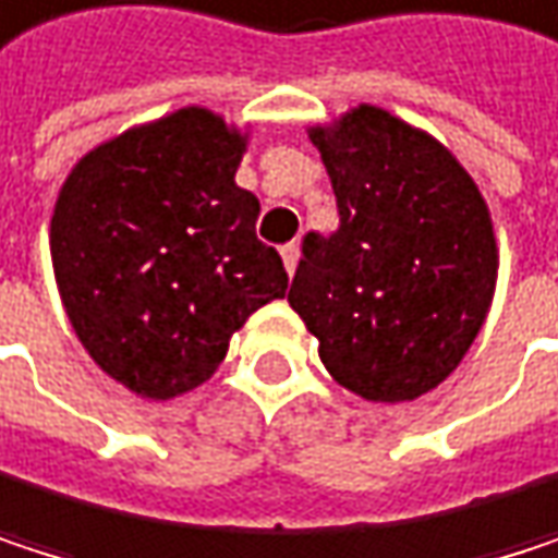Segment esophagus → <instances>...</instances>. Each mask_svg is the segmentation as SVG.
<instances>
[{"mask_svg": "<svg viewBox=\"0 0 558 558\" xmlns=\"http://www.w3.org/2000/svg\"><path fill=\"white\" fill-rule=\"evenodd\" d=\"M282 263H286V272H289V276L299 269V243H286V246H282Z\"/></svg>", "mask_w": 558, "mask_h": 558, "instance_id": "obj_1", "label": "esophagus"}]
</instances>
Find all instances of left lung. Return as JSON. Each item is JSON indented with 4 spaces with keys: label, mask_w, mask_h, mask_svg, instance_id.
Returning a JSON list of instances; mask_svg holds the SVG:
<instances>
[{
    "label": "left lung",
    "mask_w": 558,
    "mask_h": 558,
    "mask_svg": "<svg viewBox=\"0 0 558 558\" xmlns=\"http://www.w3.org/2000/svg\"><path fill=\"white\" fill-rule=\"evenodd\" d=\"M341 223L305 233L289 305L325 371L371 403L435 390L474 344L497 286L487 201L425 130L361 104L308 126Z\"/></svg>",
    "instance_id": "8db88e82"
}]
</instances>
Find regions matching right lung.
I'll return each mask as SVG.
<instances>
[{"mask_svg": "<svg viewBox=\"0 0 558 558\" xmlns=\"http://www.w3.org/2000/svg\"><path fill=\"white\" fill-rule=\"evenodd\" d=\"M250 133L181 107L90 148L51 214V263L94 364L151 403L214 377L246 318L289 289L236 184Z\"/></svg>", "mask_w": 558, "mask_h": 558, "instance_id": "add662e5", "label": "right lung"}]
</instances>
